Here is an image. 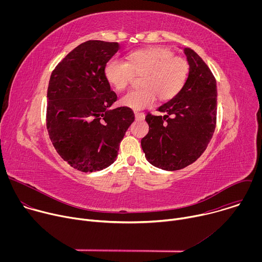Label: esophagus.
Returning <instances> with one entry per match:
<instances>
[{"label":"esophagus","instance_id":"1","mask_svg":"<svg viewBox=\"0 0 262 262\" xmlns=\"http://www.w3.org/2000/svg\"><path fill=\"white\" fill-rule=\"evenodd\" d=\"M135 117L138 120H143L145 118V115L144 113H140V112H135Z\"/></svg>","mask_w":262,"mask_h":262}]
</instances>
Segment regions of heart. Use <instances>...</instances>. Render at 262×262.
Masks as SVG:
<instances>
[{
	"label": "heart",
	"instance_id": "1",
	"mask_svg": "<svg viewBox=\"0 0 262 262\" xmlns=\"http://www.w3.org/2000/svg\"><path fill=\"white\" fill-rule=\"evenodd\" d=\"M140 85L121 96L120 102L134 110L152 105L158 95L162 100L173 98L183 87L189 73L184 59L163 47H149L127 54L126 62L112 58L103 68L105 81L116 90H123L134 74H142Z\"/></svg>",
	"mask_w": 262,
	"mask_h": 262
}]
</instances>
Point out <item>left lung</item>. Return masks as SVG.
<instances>
[{"mask_svg":"<svg viewBox=\"0 0 262 262\" xmlns=\"http://www.w3.org/2000/svg\"><path fill=\"white\" fill-rule=\"evenodd\" d=\"M189 76L181 90L158 107L163 116L147 114L148 134L141 140L147 161L166 171L196 162L210 142L216 122V82L202 58L182 49Z\"/></svg>","mask_w":262,"mask_h":262,"instance_id":"left-lung-1","label":"left lung"}]
</instances>
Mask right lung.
Returning a JSON list of instances; mask_svg holds the SVG:
<instances>
[{
	"label": "right lung",
	"mask_w": 262,
	"mask_h": 262,
	"mask_svg": "<svg viewBox=\"0 0 262 262\" xmlns=\"http://www.w3.org/2000/svg\"><path fill=\"white\" fill-rule=\"evenodd\" d=\"M117 42L89 40L73 49L54 69L48 88L47 127L59 154L72 168L95 172L116 161L119 144L135 120L103 76Z\"/></svg>",
	"instance_id": "obj_1"
}]
</instances>
